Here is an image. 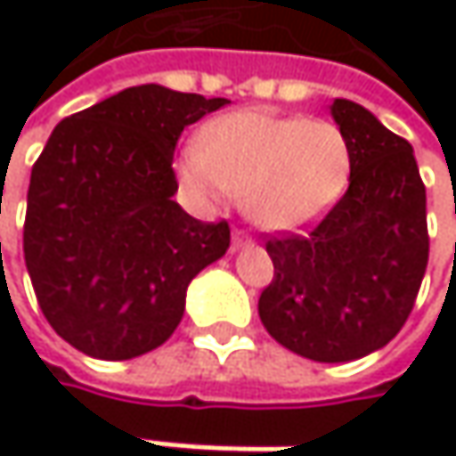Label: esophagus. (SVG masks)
I'll return each instance as SVG.
<instances>
[{
	"mask_svg": "<svg viewBox=\"0 0 456 456\" xmlns=\"http://www.w3.org/2000/svg\"><path fill=\"white\" fill-rule=\"evenodd\" d=\"M245 245H253V240L242 232V229H232V248H245Z\"/></svg>",
	"mask_w": 456,
	"mask_h": 456,
	"instance_id": "34e87169",
	"label": "esophagus"
}]
</instances>
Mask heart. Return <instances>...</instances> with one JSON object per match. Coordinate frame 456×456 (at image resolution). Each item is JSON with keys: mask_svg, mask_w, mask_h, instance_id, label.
I'll use <instances>...</instances> for the list:
<instances>
[{"mask_svg": "<svg viewBox=\"0 0 456 456\" xmlns=\"http://www.w3.org/2000/svg\"><path fill=\"white\" fill-rule=\"evenodd\" d=\"M351 171L346 134L330 124L266 110H240L206 126L200 147L179 158V179L203 208L242 195L264 229H298L343 195Z\"/></svg>", "mask_w": 456, "mask_h": 456, "instance_id": "b5f03b06", "label": "heart"}]
</instances>
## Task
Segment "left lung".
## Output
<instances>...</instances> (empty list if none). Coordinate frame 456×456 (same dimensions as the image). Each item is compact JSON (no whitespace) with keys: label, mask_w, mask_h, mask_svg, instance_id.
Here are the masks:
<instances>
[{"label":"left lung","mask_w":456,"mask_h":456,"mask_svg":"<svg viewBox=\"0 0 456 456\" xmlns=\"http://www.w3.org/2000/svg\"><path fill=\"white\" fill-rule=\"evenodd\" d=\"M351 150L346 195L306 234L266 242L274 280L258 298L266 332L314 362H354L396 338L428 266L425 184L411 144L367 108H330Z\"/></svg>","instance_id":"obj_1"}]
</instances>
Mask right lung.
<instances>
[{
	"mask_svg": "<svg viewBox=\"0 0 456 456\" xmlns=\"http://www.w3.org/2000/svg\"><path fill=\"white\" fill-rule=\"evenodd\" d=\"M229 100L129 86L46 139L31 171L23 256L54 332L94 359L163 346L192 277L229 248V224L192 219L171 168L184 126Z\"/></svg>",
	"mask_w": 456,
	"mask_h": 456,
	"instance_id": "right-lung-1",
	"label": "right lung"
}]
</instances>
